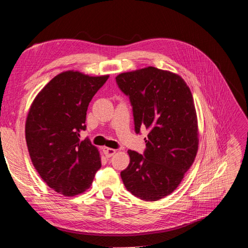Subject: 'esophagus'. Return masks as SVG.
I'll return each instance as SVG.
<instances>
[{
	"instance_id": "1",
	"label": "esophagus",
	"mask_w": 248,
	"mask_h": 248,
	"mask_svg": "<svg viewBox=\"0 0 248 248\" xmlns=\"http://www.w3.org/2000/svg\"><path fill=\"white\" fill-rule=\"evenodd\" d=\"M103 151H104V154H105L108 158L111 157V156H113L114 154L116 153V150L111 149V148H104V149H103Z\"/></svg>"
}]
</instances>
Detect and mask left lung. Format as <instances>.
Instances as JSON below:
<instances>
[{
	"label": "left lung",
	"instance_id": "1",
	"mask_svg": "<svg viewBox=\"0 0 248 248\" xmlns=\"http://www.w3.org/2000/svg\"><path fill=\"white\" fill-rule=\"evenodd\" d=\"M116 82L130 98L135 132L149 131L143 155L129 150L120 176L132 195L157 201L178 187L198 151L192 92L181 76L155 67L120 73Z\"/></svg>",
	"mask_w": 248,
	"mask_h": 248
}]
</instances>
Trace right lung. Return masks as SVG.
Here are the masks:
<instances>
[{"mask_svg":"<svg viewBox=\"0 0 248 248\" xmlns=\"http://www.w3.org/2000/svg\"><path fill=\"white\" fill-rule=\"evenodd\" d=\"M108 78L62 72L42 89L29 109L25 134L31 161L47 186L63 196L84 193L101 167L97 148L79 137L86 130L89 103Z\"/></svg>","mask_w":248,"mask_h":248,"instance_id":"add662e5","label":"right lung"}]
</instances>
